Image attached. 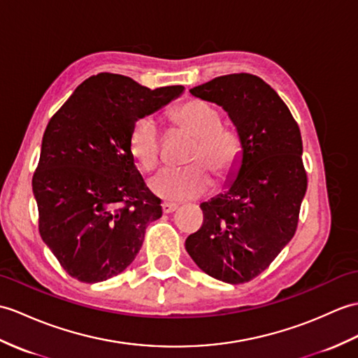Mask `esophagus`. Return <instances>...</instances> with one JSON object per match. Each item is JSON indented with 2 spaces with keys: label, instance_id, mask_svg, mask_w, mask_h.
<instances>
[{
  "label": "esophagus",
  "instance_id": "obj_1",
  "mask_svg": "<svg viewBox=\"0 0 358 358\" xmlns=\"http://www.w3.org/2000/svg\"><path fill=\"white\" fill-rule=\"evenodd\" d=\"M177 209H178L177 204H171V203H163V204H162L163 213H173Z\"/></svg>",
  "mask_w": 358,
  "mask_h": 358
}]
</instances>
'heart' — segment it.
<instances>
[{"mask_svg":"<svg viewBox=\"0 0 358 358\" xmlns=\"http://www.w3.org/2000/svg\"><path fill=\"white\" fill-rule=\"evenodd\" d=\"M172 122L195 137L187 163L182 169H163L149 180L152 192L168 201H186L206 194L213 185L209 171L226 181L243 159V138L234 127L221 124V113L199 99L172 111ZM162 131L151 115L138 119L131 131L129 148L143 171H152L160 162Z\"/></svg>","mask_w":358,"mask_h":358,"instance_id":"obj_1","label":"heart"}]
</instances>
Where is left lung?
I'll return each instance as SVG.
<instances>
[{
    "label": "left lung",
    "mask_w": 358,
    "mask_h": 358,
    "mask_svg": "<svg viewBox=\"0 0 358 358\" xmlns=\"http://www.w3.org/2000/svg\"><path fill=\"white\" fill-rule=\"evenodd\" d=\"M190 94L222 106L244 148L235 181L199 206L203 226L187 236L186 250L209 276L244 284L296 234L308 182L301 131L276 91L255 74L215 78Z\"/></svg>",
    "instance_id": "left-lung-1"
}]
</instances>
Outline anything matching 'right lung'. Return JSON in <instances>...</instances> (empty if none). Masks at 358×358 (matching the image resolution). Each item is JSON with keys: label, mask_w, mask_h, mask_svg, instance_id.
Returning <instances> with one entry per match:
<instances>
[{"label": "right lung", "mask_w": 358, "mask_h": 358, "mask_svg": "<svg viewBox=\"0 0 358 358\" xmlns=\"http://www.w3.org/2000/svg\"><path fill=\"white\" fill-rule=\"evenodd\" d=\"M182 90H149L99 73L50 119L31 186L41 238L71 278L94 284L117 276L136 259L148 224L162 217V199L136 168L129 137L138 119Z\"/></svg>", "instance_id": "obj_1"}]
</instances>
